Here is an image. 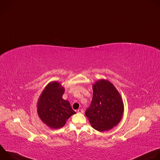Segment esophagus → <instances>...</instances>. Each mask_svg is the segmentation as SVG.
Returning <instances> with one entry per match:
<instances>
[{
  "instance_id": "34e87169",
  "label": "esophagus",
  "mask_w": 160,
  "mask_h": 160,
  "mask_svg": "<svg viewBox=\"0 0 160 160\" xmlns=\"http://www.w3.org/2000/svg\"><path fill=\"white\" fill-rule=\"evenodd\" d=\"M77 112L78 113H83V110L82 109H79L77 110Z\"/></svg>"
}]
</instances>
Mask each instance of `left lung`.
<instances>
[{
  "mask_svg": "<svg viewBox=\"0 0 160 160\" xmlns=\"http://www.w3.org/2000/svg\"><path fill=\"white\" fill-rule=\"evenodd\" d=\"M93 97L85 116L95 130H109L121 121L124 105L121 95L114 85L108 80L101 79L92 85Z\"/></svg>",
  "mask_w": 160,
  "mask_h": 160,
  "instance_id": "1",
  "label": "left lung"
}]
</instances>
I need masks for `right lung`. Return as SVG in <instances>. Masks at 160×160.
Masks as SVG:
<instances>
[{
	"label": "right lung",
	"instance_id": "right-lung-1",
	"mask_svg": "<svg viewBox=\"0 0 160 160\" xmlns=\"http://www.w3.org/2000/svg\"><path fill=\"white\" fill-rule=\"evenodd\" d=\"M64 88L57 81L49 83L41 93L37 111L40 119L52 129L62 127L68 119L76 112L69 101L62 99Z\"/></svg>",
	"mask_w": 160,
	"mask_h": 160
}]
</instances>
